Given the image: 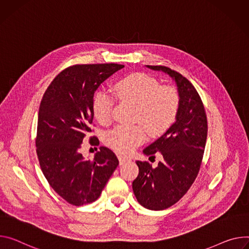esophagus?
<instances>
[{"label": "esophagus", "instance_id": "obj_1", "mask_svg": "<svg viewBox=\"0 0 249 249\" xmlns=\"http://www.w3.org/2000/svg\"><path fill=\"white\" fill-rule=\"evenodd\" d=\"M118 159H119L120 165H123L125 162L128 161V158H127V157H124V156H122V155H119V156H118Z\"/></svg>", "mask_w": 249, "mask_h": 249}]
</instances>
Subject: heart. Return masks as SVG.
<instances>
[{
  "mask_svg": "<svg viewBox=\"0 0 249 249\" xmlns=\"http://www.w3.org/2000/svg\"><path fill=\"white\" fill-rule=\"evenodd\" d=\"M117 96L138 105L136 120L141 122L153 137L160 136L174 124L178 96L176 90L167 85H160L156 78L146 73H133L120 79L115 84ZM114 99L104 90H98L92 99V112L95 119L106 124L111 119ZM146 139V131L140 125H119L105 136L106 144L119 153L128 154Z\"/></svg>",
  "mask_w": 249,
  "mask_h": 249,
  "instance_id": "b5f03b06",
  "label": "heart"
}]
</instances>
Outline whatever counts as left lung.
Returning <instances> with one entry per match:
<instances>
[{"label": "left lung", "mask_w": 249, "mask_h": 249, "mask_svg": "<svg viewBox=\"0 0 249 249\" xmlns=\"http://www.w3.org/2000/svg\"><path fill=\"white\" fill-rule=\"evenodd\" d=\"M146 67L169 75L175 81L178 94L175 123L143 150V154L150 158H155L154 155L159 152L162 161L156 167L149 162L137 161L139 175L132 184L141 206L151 211H162L182 198L195 182L205 152L208 121L201 99L186 77L166 66Z\"/></svg>", "instance_id": "1"}]
</instances>
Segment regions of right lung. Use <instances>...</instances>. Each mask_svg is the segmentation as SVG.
Listing matches in <instances>:
<instances>
[{
	"instance_id": "add662e5",
	"label": "right lung",
	"mask_w": 249,
	"mask_h": 249,
	"mask_svg": "<svg viewBox=\"0 0 249 249\" xmlns=\"http://www.w3.org/2000/svg\"><path fill=\"white\" fill-rule=\"evenodd\" d=\"M123 67L117 63L67 67L41 99L36 140L38 162L51 187L71 205L96 200L119 165L116 155L106 147H100L93 160L85 159L80 149L91 132L95 91Z\"/></svg>"
}]
</instances>
